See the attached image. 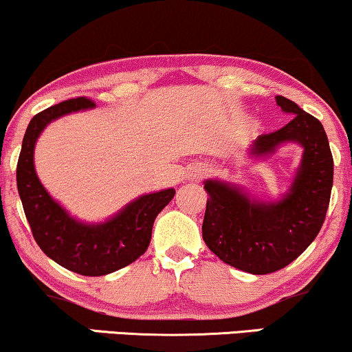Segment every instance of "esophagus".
I'll use <instances>...</instances> for the list:
<instances>
[{
    "label": "esophagus",
    "mask_w": 352,
    "mask_h": 352,
    "mask_svg": "<svg viewBox=\"0 0 352 352\" xmlns=\"http://www.w3.org/2000/svg\"><path fill=\"white\" fill-rule=\"evenodd\" d=\"M205 173H207V168L201 167V165H197V167L192 168V179H200Z\"/></svg>",
    "instance_id": "1"
}]
</instances>
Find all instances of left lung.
Returning <instances> with one entry per match:
<instances>
[{
  "mask_svg": "<svg viewBox=\"0 0 352 352\" xmlns=\"http://www.w3.org/2000/svg\"><path fill=\"white\" fill-rule=\"evenodd\" d=\"M292 120L272 134L258 137L248 157L265 160L281 145L302 148L288 192L280 200L250 197L243 187L225 180H205L208 193L201 235L221 261L252 274H268L296 260L318 236L329 207L333 155L324 127L316 117L276 96Z\"/></svg>",
  "mask_w": 352,
  "mask_h": 352,
  "instance_id": "obj_1",
  "label": "left lung"
}]
</instances>
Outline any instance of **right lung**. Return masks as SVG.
Here are the masks:
<instances>
[{
  "label": "right lung",
  "instance_id": "right-lung-1",
  "mask_svg": "<svg viewBox=\"0 0 352 352\" xmlns=\"http://www.w3.org/2000/svg\"><path fill=\"white\" fill-rule=\"evenodd\" d=\"M94 106L92 100L78 98L36 114L24 134L16 168L19 199L36 243L56 263L84 276L117 272L144 254L151 243L155 217L175 195L173 188L145 193L99 223L78 220L52 199L36 175V142L52 120Z\"/></svg>",
  "mask_w": 352,
  "mask_h": 352
}]
</instances>
